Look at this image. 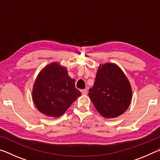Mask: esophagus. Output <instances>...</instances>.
<instances>
[{"instance_id": "34e87169", "label": "esophagus", "mask_w": 160, "mask_h": 160, "mask_svg": "<svg viewBox=\"0 0 160 160\" xmlns=\"http://www.w3.org/2000/svg\"><path fill=\"white\" fill-rule=\"evenodd\" d=\"M81 92H82V94H84V95H85V94H88V90H87L86 89H85V90H81Z\"/></svg>"}]
</instances>
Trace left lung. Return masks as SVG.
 <instances>
[{
	"label": "left lung",
	"mask_w": 160,
	"mask_h": 160,
	"mask_svg": "<svg viewBox=\"0 0 160 160\" xmlns=\"http://www.w3.org/2000/svg\"><path fill=\"white\" fill-rule=\"evenodd\" d=\"M89 97L103 117L116 118L123 114L131 104V86L117 65L107 63L98 68Z\"/></svg>",
	"instance_id": "1"
}]
</instances>
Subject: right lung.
<instances>
[{"label":"right lung","instance_id":"1","mask_svg":"<svg viewBox=\"0 0 160 160\" xmlns=\"http://www.w3.org/2000/svg\"><path fill=\"white\" fill-rule=\"evenodd\" d=\"M81 95L75 88V80L70 78L66 67L57 62L47 65L35 80L32 99L40 112L51 117L63 114Z\"/></svg>","mask_w":160,"mask_h":160}]
</instances>
